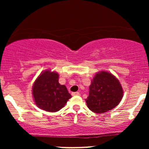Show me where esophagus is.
Wrapping results in <instances>:
<instances>
[{
	"label": "esophagus",
	"instance_id": "esophagus-1",
	"mask_svg": "<svg viewBox=\"0 0 149 149\" xmlns=\"http://www.w3.org/2000/svg\"><path fill=\"white\" fill-rule=\"evenodd\" d=\"M71 95H73V96H76V95H80V93L78 92H72V94Z\"/></svg>",
	"mask_w": 149,
	"mask_h": 149
}]
</instances>
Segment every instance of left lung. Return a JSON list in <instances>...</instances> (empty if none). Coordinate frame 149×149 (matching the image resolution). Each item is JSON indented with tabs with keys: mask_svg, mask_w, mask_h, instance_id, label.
<instances>
[{
	"mask_svg": "<svg viewBox=\"0 0 149 149\" xmlns=\"http://www.w3.org/2000/svg\"><path fill=\"white\" fill-rule=\"evenodd\" d=\"M89 89V96L85 100L90 110L96 113H103L115 108L123 95L118 80L111 73L103 71L95 75Z\"/></svg>",
	"mask_w": 149,
	"mask_h": 149,
	"instance_id": "obj_1",
	"label": "left lung"
}]
</instances>
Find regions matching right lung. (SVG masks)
Returning <instances> with one entry per match:
<instances>
[{
    "instance_id": "1",
    "label": "right lung",
    "mask_w": 149,
    "mask_h": 149,
    "mask_svg": "<svg viewBox=\"0 0 149 149\" xmlns=\"http://www.w3.org/2000/svg\"><path fill=\"white\" fill-rule=\"evenodd\" d=\"M32 92L37 107L49 112L59 111L71 97L66 86L59 83L58 73L49 70L38 77Z\"/></svg>"
}]
</instances>
